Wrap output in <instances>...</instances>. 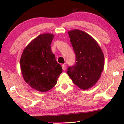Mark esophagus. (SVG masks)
<instances>
[{"label":"esophagus","instance_id":"esophagus-1","mask_svg":"<svg viewBox=\"0 0 124 124\" xmlns=\"http://www.w3.org/2000/svg\"><path fill=\"white\" fill-rule=\"evenodd\" d=\"M62 69H63V70H66V64H62Z\"/></svg>","mask_w":124,"mask_h":124}]
</instances>
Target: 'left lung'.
<instances>
[{"label": "left lung", "instance_id": "obj_1", "mask_svg": "<svg viewBox=\"0 0 124 124\" xmlns=\"http://www.w3.org/2000/svg\"><path fill=\"white\" fill-rule=\"evenodd\" d=\"M75 54V63L69 67L67 73L74 84L87 90L96 84L103 70L104 57L95 39L79 29L68 32Z\"/></svg>", "mask_w": 124, "mask_h": 124}]
</instances>
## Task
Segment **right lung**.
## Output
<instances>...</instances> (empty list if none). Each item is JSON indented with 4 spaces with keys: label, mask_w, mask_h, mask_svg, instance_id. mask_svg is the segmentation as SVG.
<instances>
[{
    "label": "right lung",
    "mask_w": 124,
    "mask_h": 124,
    "mask_svg": "<svg viewBox=\"0 0 124 124\" xmlns=\"http://www.w3.org/2000/svg\"><path fill=\"white\" fill-rule=\"evenodd\" d=\"M54 35L42 34L30 42L22 52L20 66L23 77L33 89L40 92L54 87L62 68L51 49Z\"/></svg>",
    "instance_id": "obj_1"
}]
</instances>
